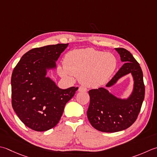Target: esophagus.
<instances>
[{
	"mask_svg": "<svg viewBox=\"0 0 157 157\" xmlns=\"http://www.w3.org/2000/svg\"><path fill=\"white\" fill-rule=\"evenodd\" d=\"M79 92H87V88L84 86H79L78 89Z\"/></svg>",
	"mask_w": 157,
	"mask_h": 157,
	"instance_id": "esophagus-1",
	"label": "esophagus"
}]
</instances>
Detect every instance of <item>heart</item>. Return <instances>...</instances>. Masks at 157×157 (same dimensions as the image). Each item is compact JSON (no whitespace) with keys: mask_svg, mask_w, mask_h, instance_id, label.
Instances as JSON below:
<instances>
[{"mask_svg":"<svg viewBox=\"0 0 157 157\" xmlns=\"http://www.w3.org/2000/svg\"><path fill=\"white\" fill-rule=\"evenodd\" d=\"M116 66L117 60L111 52L88 48L67 53L64 64L58 67V73L67 79L78 77L79 82L87 86L98 87L110 78Z\"/></svg>","mask_w":157,"mask_h":157,"instance_id":"obj_1","label":"heart"}]
</instances>
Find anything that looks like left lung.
<instances>
[{"label":"left lung","mask_w":157,"mask_h":157,"mask_svg":"<svg viewBox=\"0 0 157 157\" xmlns=\"http://www.w3.org/2000/svg\"><path fill=\"white\" fill-rule=\"evenodd\" d=\"M124 64L105 86L110 88L122 77L131 73L133 88L127 99H121L106 88L89 90L90 104L87 111L88 121L97 130L114 133L127 129L136 121L145 94L143 73L140 64L124 48H115Z\"/></svg>","instance_id":"1"}]
</instances>
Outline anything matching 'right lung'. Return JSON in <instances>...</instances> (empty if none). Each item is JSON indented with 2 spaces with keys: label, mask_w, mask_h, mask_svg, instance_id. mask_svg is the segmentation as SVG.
<instances>
[{
  "label": "right lung",
  "mask_w": 157,
  "mask_h": 157,
  "mask_svg": "<svg viewBox=\"0 0 157 157\" xmlns=\"http://www.w3.org/2000/svg\"><path fill=\"white\" fill-rule=\"evenodd\" d=\"M68 45L33 48L23 55L12 73V107L20 121L34 131L54 127L78 89H61L46 77L48 71L56 68V62Z\"/></svg>",
  "instance_id": "add662e5"
}]
</instances>
